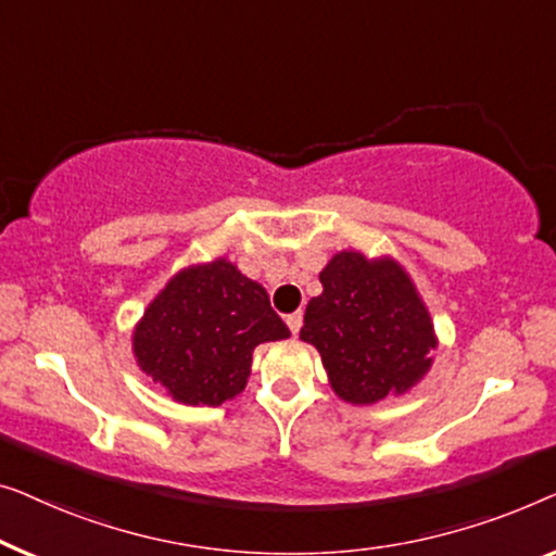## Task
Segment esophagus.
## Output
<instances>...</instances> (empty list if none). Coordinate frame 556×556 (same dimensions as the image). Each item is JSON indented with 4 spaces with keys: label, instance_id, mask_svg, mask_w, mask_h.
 <instances>
[{
    "label": "esophagus",
    "instance_id": "obj_1",
    "mask_svg": "<svg viewBox=\"0 0 556 556\" xmlns=\"http://www.w3.org/2000/svg\"><path fill=\"white\" fill-rule=\"evenodd\" d=\"M285 319H287V327H289V330H292V334L300 332V327H302V312H292V315H287Z\"/></svg>",
    "mask_w": 556,
    "mask_h": 556
}]
</instances>
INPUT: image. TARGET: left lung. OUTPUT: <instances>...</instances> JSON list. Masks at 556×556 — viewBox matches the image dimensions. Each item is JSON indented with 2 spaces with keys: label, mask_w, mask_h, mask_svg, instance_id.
Masks as SVG:
<instances>
[{
  "label": "left lung",
  "mask_w": 556,
  "mask_h": 556,
  "mask_svg": "<svg viewBox=\"0 0 556 556\" xmlns=\"http://www.w3.org/2000/svg\"><path fill=\"white\" fill-rule=\"evenodd\" d=\"M323 294L304 309L300 340L317 348L340 401L372 405L403 395L431 370V312L393 256L345 249L319 271Z\"/></svg>",
  "instance_id": "left-lung-1"
}]
</instances>
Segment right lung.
<instances>
[{
  "mask_svg": "<svg viewBox=\"0 0 556 556\" xmlns=\"http://www.w3.org/2000/svg\"><path fill=\"white\" fill-rule=\"evenodd\" d=\"M287 338L267 289L222 256L166 281L132 330V355L176 403L216 408L247 388L254 348Z\"/></svg>",
  "mask_w": 556,
  "mask_h": 556,
  "instance_id": "add662e5",
  "label": "right lung"
}]
</instances>
